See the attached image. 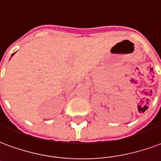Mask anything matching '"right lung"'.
Returning a JSON list of instances; mask_svg holds the SVG:
<instances>
[{"mask_svg": "<svg viewBox=\"0 0 161 161\" xmlns=\"http://www.w3.org/2000/svg\"><path fill=\"white\" fill-rule=\"evenodd\" d=\"M13 55H14V53H13V54H12V56H13Z\"/></svg>", "mask_w": 161, "mask_h": 161, "instance_id": "1", "label": "right lung"}]
</instances>
